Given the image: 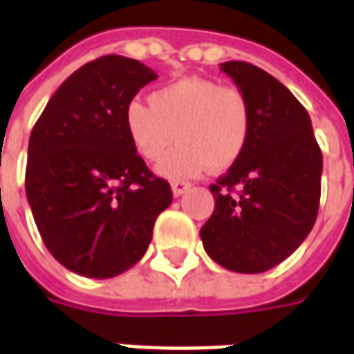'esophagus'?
Listing matches in <instances>:
<instances>
[{"instance_id": "34e87169", "label": "esophagus", "mask_w": 354, "mask_h": 354, "mask_svg": "<svg viewBox=\"0 0 354 354\" xmlns=\"http://www.w3.org/2000/svg\"><path fill=\"white\" fill-rule=\"evenodd\" d=\"M189 187H192V184L186 182V180H174V182H172V194H174L176 197L184 196Z\"/></svg>"}]
</instances>
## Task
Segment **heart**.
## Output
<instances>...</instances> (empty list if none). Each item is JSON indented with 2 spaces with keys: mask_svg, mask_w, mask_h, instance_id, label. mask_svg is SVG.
<instances>
[{
  "mask_svg": "<svg viewBox=\"0 0 354 354\" xmlns=\"http://www.w3.org/2000/svg\"><path fill=\"white\" fill-rule=\"evenodd\" d=\"M252 106L238 86L207 77H184L153 91L149 106L131 102L126 131L137 155L155 162L176 137L157 172L168 180L227 170L244 155L252 136Z\"/></svg>",
  "mask_w": 354,
  "mask_h": 354,
  "instance_id": "b5f03b06",
  "label": "heart"
}]
</instances>
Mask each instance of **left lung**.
Segmentation results:
<instances>
[{"label":"left lung","instance_id":"8db88e82","mask_svg":"<svg viewBox=\"0 0 354 354\" xmlns=\"http://www.w3.org/2000/svg\"><path fill=\"white\" fill-rule=\"evenodd\" d=\"M252 106L244 155L211 184L215 211L199 236L209 258L236 273H263L297 250L316 223L322 151L306 108L273 75L225 62Z\"/></svg>","mask_w":354,"mask_h":354}]
</instances>
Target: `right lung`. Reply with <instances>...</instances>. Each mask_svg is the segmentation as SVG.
<instances>
[{
	"instance_id": "1",
	"label": "right lung",
	"mask_w": 354,
	"mask_h": 354,
	"mask_svg": "<svg viewBox=\"0 0 354 354\" xmlns=\"http://www.w3.org/2000/svg\"><path fill=\"white\" fill-rule=\"evenodd\" d=\"M157 73L124 56L79 67L48 100L28 141L25 189L48 252L69 271L110 279L145 256L170 184L137 155L126 110Z\"/></svg>"
}]
</instances>
